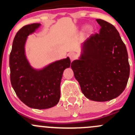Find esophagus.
<instances>
[{
    "label": "esophagus",
    "mask_w": 135,
    "mask_h": 135,
    "mask_svg": "<svg viewBox=\"0 0 135 135\" xmlns=\"http://www.w3.org/2000/svg\"><path fill=\"white\" fill-rule=\"evenodd\" d=\"M69 57H70V59L71 60L75 59L76 57V55L75 53H70V54H69Z\"/></svg>",
    "instance_id": "obj_1"
}]
</instances>
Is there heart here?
<instances>
[{
	"mask_svg": "<svg viewBox=\"0 0 135 135\" xmlns=\"http://www.w3.org/2000/svg\"><path fill=\"white\" fill-rule=\"evenodd\" d=\"M86 29L88 30V31H91V28L90 27H87Z\"/></svg>",
	"mask_w": 135,
	"mask_h": 135,
	"instance_id": "b5f03b06",
	"label": "heart"
}]
</instances>
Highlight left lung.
Listing matches in <instances>:
<instances>
[{
	"mask_svg": "<svg viewBox=\"0 0 135 135\" xmlns=\"http://www.w3.org/2000/svg\"><path fill=\"white\" fill-rule=\"evenodd\" d=\"M96 21L99 32L84 42L82 59L73 61L70 66L85 97L104 102L124 91L130 66L126 46L115 27L103 20Z\"/></svg>",
	"mask_w": 135,
	"mask_h": 135,
	"instance_id": "8db88e82",
	"label": "left lung"
}]
</instances>
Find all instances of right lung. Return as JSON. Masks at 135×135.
Listing matches in <instances>:
<instances>
[{"label": "right lung", "mask_w": 135, "mask_h": 135, "mask_svg": "<svg viewBox=\"0 0 135 135\" xmlns=\"http://www.w3.org/2000/svg\"><path fill=\"white\" fill-rule=\"evenodd\" d=\"M40 24L32 23L20 28L16 33L9 54L10 81L19 99L28 107L46 109L59 101L60 84L64 70L69 68V57L51 64L42 70L30 66L25 55L27 36Z\"/></svg>", "instance_id": "add662e5"}]
</instances>
